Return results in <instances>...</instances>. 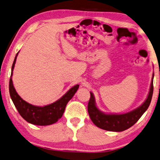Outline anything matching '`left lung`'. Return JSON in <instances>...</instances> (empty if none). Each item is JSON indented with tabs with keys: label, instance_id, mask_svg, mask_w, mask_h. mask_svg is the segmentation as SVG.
Wrapping results in <instances>:
<instances>
[{
	"label": "left lung",
	"instance_id": "left-lung-1",
	"mask_svg": "<svg viewBox=\"0 0 160 160\" xmlns=\"http://www.w3.org/2000/svg\"><path fill=\"white\" fill-rule=\"evenodd\" d=\"M153 78L154 74L152 78L150 92L145 101L140 107L124 114H106L101 112L96 106L93 94L90 92L88 112L91 120L96 126L108 131L121 132L132 127L150 106L153 93Z\"/></svg>",
	"mask_w": 160,
	"mask_h": 160
}]
</instances>
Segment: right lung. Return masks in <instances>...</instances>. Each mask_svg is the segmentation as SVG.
<instances>
[{"instance_id": "1", "label": "right lung", "mask_w": 160, "mask_h": 160, "mask_svg": "<svg viewBox=\"0 0 160 160\" xmlns=\"http://www.w3.org/2000/svg\"><path fill=\"white\" fill-rule=\"evenodd\" d=\"M18 54V53H17L14 62L12 63L11 75H10L9 82L10 96L15 108H17L20 116L26 121L31 124L37 125H49L57 122V120L61 118L63 116L67 103L74 96L79 86L77 84L73 86L58 101L54 102L53 103L48 105V106L40 107L28 103L18 95L15 89L13 84H12V71L14 69Z\"/></svg>"}]
</instances>
